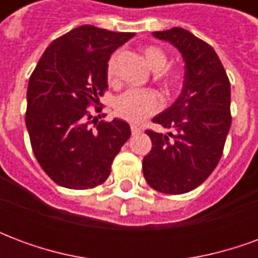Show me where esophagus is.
<instances>
[{
  "label": "esophagus",
  "instance_id": "obj_1",
  "mask_svg": "<svg viewBox=\"0 0 258 258\" xmlns=\"http://www.w3.org/2000/svg\"><path fill=\"white\" fill-rule=\"evenodd\" d=\"M142 130L138 127V125H135V124H131V133H133V135H137L140 134Z\"/></svg>",
  "mask_w": 258,
  "mask_h": 258
}]
</instances>
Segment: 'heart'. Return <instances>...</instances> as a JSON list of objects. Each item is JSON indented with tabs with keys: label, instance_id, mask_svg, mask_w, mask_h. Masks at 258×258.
<instances>
[{
	"label": "heart",
	"instance_id": "1",
	"mask_svg": "<svg viewBox=\"0 0 258 258\" xmlns=\"http://www.w3.org/2000/svg\"><path fill=\"white\" fill-rule=\"evenodd\" d=\"M146 63L153 72H157V79L167 91L178 87L182 73L178 69L166 68L168 63L167 53L162 48L148 45L142 49ZM116 55H112L107 60L106 76L109 81L114 80L116 76ZM162 99L156 91L153 90H128L118 96L114 102V112L118 117L131 123H140L148 116H152L160 110Z\"/></svg>",
	"mask_w": 258,
	"mask_h": 258
}]
</instances>
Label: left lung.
Returning a JSON list of instances; mask_svg holds the SVG:
<instances>
[{
  "mask_svg": "<svg viewBox=\"0 0 258 258\" xmlns=\"http://www.w3.org/2000/svg\"><path fill=\"white\" fill-rule=\"evenodd\" d=\"M153 36L182 53L185 79L177 101L152 120L175 133L146 130L152 149L142 170L153 189L186 194L203 184L221 159L232 120L231 84L213 47L190 31L173 27Z\"/></svg>",
  "mask_w": 258,
  "mask_h": 258,
  "instance_id": "1",
  "label": "left lung"
}]
</instances>
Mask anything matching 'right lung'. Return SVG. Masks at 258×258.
Wrapping results in <instances>:
<instances>
[{
  "label": "right lung",
  "instance_id": "1",
  "mask_svg": "<svg viewBox=\"0 0 258 258\" xmlns=\"http://www.w3.org/2000/svg\"><path fill=\"white\" fill-rule=\"evenodd\" d=\"M134 33L84 25L53 40L27 87L26 127L37 162L53 182L90 189L105 182L131 135L120 118L103 121L87 109L107 90V60ZM105 116V114H102Z\"/></svg>",
  "mask_w": 258,
  "mask_h": 258
}]
</instances>
